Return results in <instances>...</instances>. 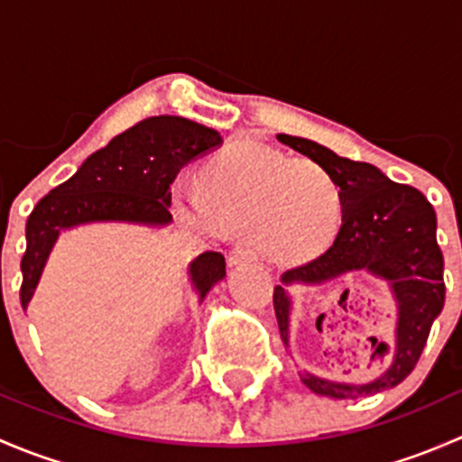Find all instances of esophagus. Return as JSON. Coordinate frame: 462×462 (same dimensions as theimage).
Wrapping results in <instances>:
<instances>
[{"label":"esophagus","instance_id":"34e87169","mask_svg":"<svg viewBox=\"0 0 462 462\" xmlns=\"http://www.w3.org/2000/svg\"><path fill=\"white\" fill-rule=\"evenodd\" d=\"M257 261L253 250L248 248H235L230 254H227V265H244V263H253Z\"/></svg>","mask_w":462,"mask_h":462}]
</instances>
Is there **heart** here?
<instances>
[{
	"label": "heart",
	"mask_w": 462,
	"mask_h": 462,
	"mask_svg": "<svg viewBox=\"0 0 462 462\" xmlns=\"http://www.w3.org/2000/svg\"><path fill=\"white\" fill-rule=\"evenodd\" d=\"M171 209L209 239L250 235L261 257L295 263L333 244L346 201L324 165L244 138L203 167L201 183L179 180Z\"/></svg>",
	"instance_id": "heart-1"
}]
</instances>
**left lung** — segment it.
Masks as SVG:
<instances>
[{"mask_svg":"<svg viewBox=\"0 0 462 462\" xmlns=\"http://www.w3.org/2000/svg\"><path fill=\"white\" fill-rule=\"evenodd\" d=\"M279 143L304 153L335 174L342 183L344 223L333 245L318 259L286 270L283 286H274L273 304L279 333L288 346V321H291V283H324L339 274L371 273L384 279L398 301L395 321V346L391 366L366 384L330 382L313 374H300L301 382L318 395L335 400H356L393 389L413 371L420 360L433 319L445 304L442 282V253L436 241V212L431 203L411 185L393 183L369 162L337 156L324 144L279 134ZM384 342L375 356H384Z\"/></svg>","mask_w":462,"mask_h":462,"instance_id":"left-lung-1","label":"left lung"}]
</instances>
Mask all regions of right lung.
<instances>
[{
	"label": "right lung",
	"instance_id": "right-lung-1",
	"mask_svg": "<svg viewBox=\"0 0 462 462\" xmlns=\"http://www.w3.org/2000/svg\"><path fill=\"white\" fill-rule=\"evenodd\" d=\"M223 143L221 134L180 116H153L111 138L80 170L51 189L26 221L22 257V306H29L60 230L96 221L167 226L171 221V183L194 158ZM226 277L221 253H203L189 263L199 297Z\"/></svg>",
	"mask_w": 462,
	"mask_h": 462
}]
</instances>
